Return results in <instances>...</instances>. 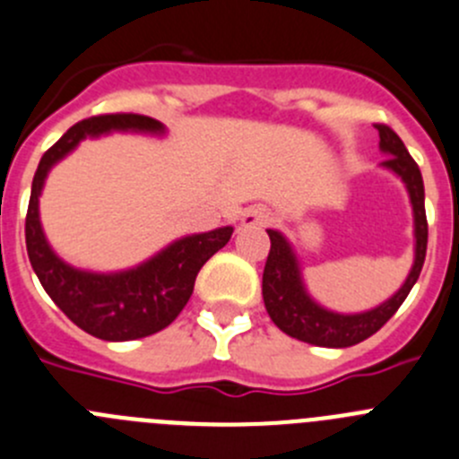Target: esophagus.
Returning a JSON list of instances; mask_svg holds the SVG:
<instances>
[{"mask_svg": "<svg viewBox=\"0 0 459 459\" xmlns=\"http://www.w3.org/2000/svg\"><path fill=\"white\" fill-rule=\"evenodd\" d=\"M273 221V215L267 208H249L242 217L244 229H260V226H267Z\"/></svg>", "mask_w": 459, "mask_h": 459, "instance_id": "obj_1", "label": "esophagus"}]
</instances>
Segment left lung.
<instances>
[{
    "label": "left lung",
    "mask_w": 459,
    "mask_h": 459,
    "mask_svg": "<svg viewBox=\"0 0 459 459\" xmlns=\"http://www.w3.org/2000/svg\"><path fill=\"white\" fill-rule=\"evenodd\" d=\"M380 135V149L387 153L383 167L392 169L394 174L403 178L405 187L410 192L414 210V238H417V249H414V264L410 276L405 278L403 288L398 290L389 301L374 307L369 312L359 315H337V312L324 310L307 297L301 282L297 255L292 247L278 230H267L272 247H269L267 263L263 272V299L272 321L288 333L290 337L307 342L315 346H328V349H344L365 342L374 333L387 324L394 312L401 307V303L408 299L410 290L414 288L419 273H421L423 260H426L428 247V221L426 205H423V178L421 169L414 162L405 149L403 140L387 124H376Z\"/></svg>",
    "instance_id": "1"
}]
</instances>
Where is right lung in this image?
<instances>
[{"label":"right lung","instance_id":"right-lung-1","mask_svg":"<svg viewBox=\"0 0 459 459\" xmlns=\"http://www.w3.org/2000/svg\"><path fill=\"white\" fill-rule=\"evenodd\" d=\"M113 128L133 131H162V124L147 115L110 113L76 122L54 147L45 152L36 169L29 199L27 254L38 281L51 301L81 331L108 342L140 340L169 326L190 301L199 269L224 247L233 235L230 226L190 235L169 244L144 264L122 273L79 272L63 263L47 244L38 217V196L47 171L54 162L72 152L88 135H101Z\"/></svg>","mask_w":459,"mask_h":459}]
</instances>
